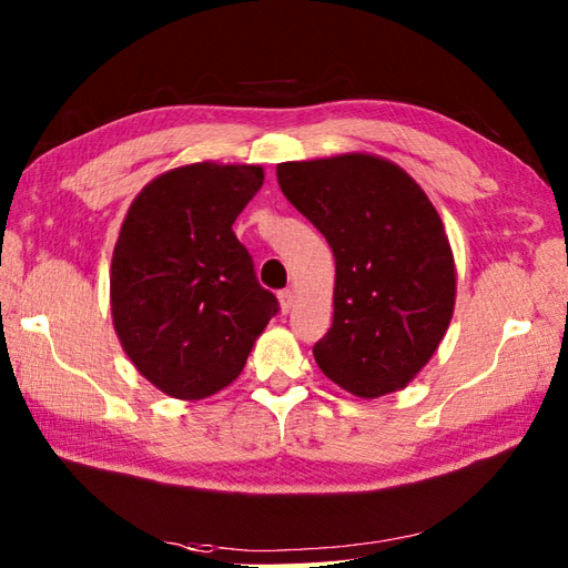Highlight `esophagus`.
Masks as SVG:
<instances>
[{"instance_id": "1", "label": "esophagus", "mask_w": 568, "mask_h": 568, "mask_svg": "<svg viewBox=\"0 0 568 568\" xmlns=\"http://www.w3.org/2000/svg\"><path fill=\"white\" fill-rule=\"evenodd\" d=\"M277 303H281L283 315H287V312L293 310V303H295L293 291H281V293H277Z\"/></svg>"}]
</instances>
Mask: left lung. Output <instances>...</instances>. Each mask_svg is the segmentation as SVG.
I'll return each instance as SVG.
<instances>
[{"mask_svg": "<svg viewBox=\"0 0 568 568\" xmlns=\"http://www.w3.org/2000/svg\"><path fill=\"white\" fill-rule=\"evenodd\" d=\"M275 173L336 261L334 322L312 348L324 376L358 397L403 388L454 315V256L437 210L403 168L378 155L293 161Z\"/></svg>", "mask_w": 568, "mask_h": 568, "instance_id": "8db88e82", "label": "left lung"}]
</instances>
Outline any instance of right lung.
Wrapping results in <instances>:
<instances>
[{
    "mask_svg": "<svg viewBox=\"0 0 568 568\" xmlns=\"http://www.w3.org/2000/svg\"><path fill=\"white\" fill-rule=\"evenodd\" d=\"M261 185V165L175 168L139 192L119 232L110 273L116 336L141 376L178 400L236 381L281 310L232 229Z\"/></svg>",
    "mask_w": 568,
    "mask_h": 568,
    "instance_id": "add662e5",
    "label": "right lung"
}]
</instances>
